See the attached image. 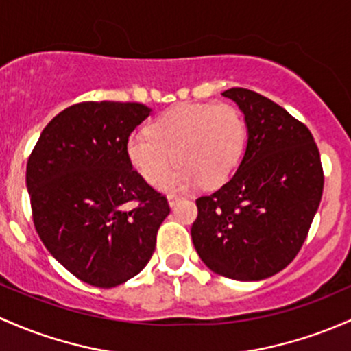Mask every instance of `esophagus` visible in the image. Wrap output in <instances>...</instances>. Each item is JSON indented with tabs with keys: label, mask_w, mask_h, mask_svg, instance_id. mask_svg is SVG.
<instances>
[{
	"label": "esophagus",
	"mask_w": 351,
	"mask_h": 351,
	"mask_svg": "<svg viewBox=\"0 0 351 351\" xmlns=\"http://www.w3.org/2000/svg\"><path fill=\"white\" fill-rule=\"evenodd\" d=\"M180 200H182V197H180V195H175V193H169L168 195V204H169V206H175Z\"/></svg>",
	"instance_id": "obj_1"
}]
</instances>
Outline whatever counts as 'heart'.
I'll list each match as a JSON object with an SVG mask.
<instances>
[{"label": "heart", "instance_id": "1", "mask_svg": "<svg viewBox=\"0 0 351 351\" xmlns=\"http://www.w3.org/2000/svg\"><path fill=\"white\" fill-rule=\"evenodd\" d=\"M247 126L230 104H180L151 121L146 132H132L126 158L149 185H158L171 160L179 166L163 180L165 190L220 186L242 160Z\"/></svg>", "mask_w": 351, "mask_h": 351}]
</instances>
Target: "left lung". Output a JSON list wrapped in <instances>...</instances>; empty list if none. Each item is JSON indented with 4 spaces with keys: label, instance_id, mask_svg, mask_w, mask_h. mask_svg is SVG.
<instances>
[{
    "label": "left lung",
    "instance_id": "8db88e82",
    "mask_svg": "<svg viewBox=\"0 0 351 351\" xmlns=\"http://www.w3.org/2000/svg\"><path fill=\"white\" fill-rule=\"evenodd\" d=\"M222 95L243 112L247 147L235 175L197 198L191 241L217 274L261 281L282 271L308 237L323 195L313 134L271 99L234 87Z\"/></svg>",
    "mask_w": 351,
    "mask_h": 351
}]
</instances>
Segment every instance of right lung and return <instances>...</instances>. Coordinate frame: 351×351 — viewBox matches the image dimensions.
<instances>
[{"mask_svg":"<svg viewBox=\"0 0 351 351\" xmlns=\"http://www.w3.org/2000/svg\"><path fill=\"white\" fill-rule=\"evenodd\" d=\"M151 109L80 102L40 134L27 165L33 223L49 252L80 281L114 287L149 263L168 217L165 195L126 158V141Z\"/></svg>","mask_w":351,"mask_h":351,"instance_id":"add662e5","label":"right lung"}]
</instances>
